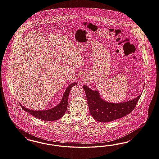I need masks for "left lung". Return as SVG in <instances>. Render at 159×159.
<instances>
[{
  "label": "left lung",
  "instance_id": "left-lung-1",
  "mask_svg": "<svg viewBox=\"0 0 159 159\" xmlns=\"http://www.w3.org/2000/svg\"><path fill=\"white\" fill-rule=\"evenodd\" d=\"M89 112L95 120L101 122H108L126 116L134 108L141 94L132 100L111 103L103 100L97 90L90 89L84 85ZM144 86H143V89Z\"/></svg>",
  "mask_w": 159,
  "mask_h": 159
}]
</instances>
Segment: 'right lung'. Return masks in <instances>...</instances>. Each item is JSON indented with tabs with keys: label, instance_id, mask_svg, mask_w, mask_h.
<instances>
[{
	"label": "right lung",
	"instance_id": "right-lung-1",
	"mask_svg": "<svg viewBox=\"0 0 159 159\" xmlns=\"http://www.w3.org/2000/svg\"><path fill=\"white\" fill-rule=\"evenodd\" d=\"M76 84H77V83H75V82L71 83L66 89V91L63 94L61 101H60V102L58 103V105L53 108H51L48 110H32L23 106L20 103V105L25 111L29 113L30 114H31L39 119L46 120V121H54V120H57L64 116V114L66 111L70 90L72 87H74Z\"/></svg>",
	"mask_w": 159,
	"mask_h": 159
}]
</instances>
